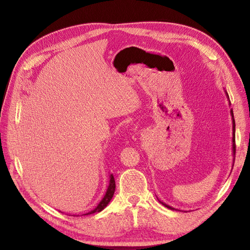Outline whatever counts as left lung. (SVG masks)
Wrapping results in <instances>:
<instances>
[{
  "label": "left lung",
  "instance_id": "obj_1",
  "mask_svg": "<svg viewBox=\"0 0 250 250\" xmlns=\"http://www.w3.org/2000/svg\"><path fill=\"white\" fill-rule=\"evenodd\" d=\"M225 94H226V97H228V100H229V106H230V101H229V94L225 92ZM230 116H231V120H232V156H233V160H232V163H234V153H236V144H234V129H236V124H234V119H233V112H232V109H230ZM232 167H233V164H232ZM232 167H231V170H232ZM160 201L164 207H166V208H168L169 209H172V210H175V208H172V207H170V206H168V204H166L165 202H163V201H161V200H158Z\"/></svg>",
  "mask_w": 250,
  "mask_h": 250
}]
</instances>
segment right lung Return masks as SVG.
<instances>
[{"instance_id": "right-lung-1", "label": "right lung", "mask_w": 250, "mask_h": 250, "mask_svg": "<svg viewBox=\"0 0 250 250\" xmlns=\"http://www.w3.org/2000/svg\"><path fill=\"white\" fill-rule=\"evenodd\" d=\"M108 187H107V190L105 192V195L103 196L102 200L98 203V206L93 209L88 211V213L84 214V216L86 215H90V214H95V213H100L101 210H103L105 208L108 206V203L110 202V200L113 197V194H115V190H116V183H115V178H113L112 174L109 175V180H108Z\"/></svg>"}]
</instances>
